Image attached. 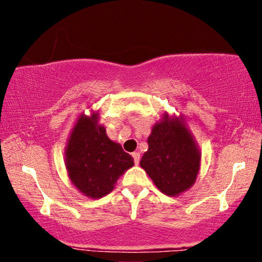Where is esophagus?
Segmentation results:
<instances>
[{"label":"esophagus","instance_id":"obj_1","mask_svg":"<svg viewBox=\"0 0 262 262\" xmlns=\"http://www.w3.org/2000/svg\"><path fill=\"white\" fill-rule=\"evenodd\" d=\"M132 157H134L135 164L138 165L139 164V159H140V155L138 154V152H134V154H132Z\"/></svg>","mask_w":262,"mask_h":262}]
</instances>
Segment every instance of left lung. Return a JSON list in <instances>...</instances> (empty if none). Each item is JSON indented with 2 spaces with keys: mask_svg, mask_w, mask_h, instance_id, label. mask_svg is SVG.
Here are the masks:
<instances>
[{
  "mask_svg": "<svg viewBox=\"0 0 262 262\" xmlns=\"http://www.w3.org/2000/svg\"><path fill=\"white\" fill-rule=\"evenodd\" d=\"M142 166L157 187L166 195H179L195 183L200 151L182 118L167 114L152 127Z\"/></svg>",
  "mask_w": 262,
  "mask_h": 262,
  "instance_id": "obj_1",
  "label": "left lung"
}]
</instances>
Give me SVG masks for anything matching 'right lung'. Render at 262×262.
<instances>
[{
	"label": "right lung",
	"instance_id": "obj_1",
	"mask_svg": "<svg viewBox=\"0 0 262 262\" xmlns=\"http://www.w3.org/2000/svg\"><path fill=\"white\" fill-rule=\"evenodd\" d=\"M98 112L80 115L66 147V165L71 183L92 199L106 195L116 182L134 166V158L106 136Z\"/></svg>",
	"mask_w": 262,
	"mask_h": 262
}]
</instances>
